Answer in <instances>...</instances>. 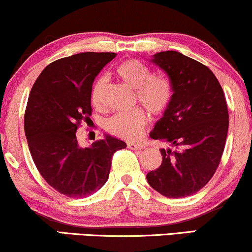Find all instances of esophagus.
Returning <instances> with one entry per match:
<instances>
[{
	"label": "esophagus",
	"mask_w": 252,
	"mask_h": 252,
	"mask_svg": "<svg viewBox=\"0 0 252 252\" xmlns=\"http://www.w3.org/2000/svg\"><path fill=\"white\" fill-rule=\"evenodd\" d=\"M128 148L131 150H141L143 149V146L140 143H135V142H129L128 143Z\"/></svg>",
	"instance_id": "1"
}]
</instances>
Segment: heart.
Returning <instances> with one entry per match:
<instances>
[{"label":"heart","mask_w":252,"mask_h":252,"mask_svg":"<svg viewBox=\"0 0 252 252\" xmlns=\"http://www.w3.org/2000/svg\"><path fill=\"white\" fill-rule=\"evenodd\" d=\"M117 76L132 89H136V98L146 106L150 114L161 115L168 108L173 97L169 80L164 77L152 76L150 68L138 60L123 62L116 68ZM106 79L99 77L91 89V102L96 108L102 104V92ZM147 115L142 109L129 112H120L106 121L105 128L111 135L123 140H135L143 132Z\"/></svg>","instance_id":"1"}]
</instances>
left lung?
<instances>
[{"label": "left lung", "instance_id": "8db88e82", "mask_svg": "<svg viewBox=\"0 0 252 252\" xmlns=\"http://www.w3.org/2000/svg\"><path fill=\"white\" fill-rule=\"evenodd\" d=\"M152 63L169 77L173 97L150 137L175 150L161 149L162 163L147 174V181L167 198L192 195L211 180L224 152L228 129L224 91L207 66L179 52L156 53Z\"/></svg>", "mask_w": 252, "mask_h": 252}]
</instances>
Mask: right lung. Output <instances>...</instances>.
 <instances>
[{
    "instance_id": "right-lung-1",
    "label": "right lung",
    "mask_w": 252,
    "mask_h": 252,
    "mask_svg": "<svg viewBox=\"0 0 252 252\" xmlns=\"http://www.w3.org/2000/svg\"><path fill=\"white\" fill-rule=\"evenodd\" d=\"M116 53H85L62 58L46 66L31 90L25 112V134L37 170L63 195L83 198L108 181L112 155L126 142L104 136L80 147L77 129L91 116V89L100 70Z\"/></svg>"
}]
</instances>
